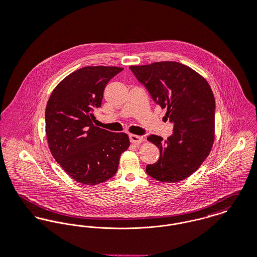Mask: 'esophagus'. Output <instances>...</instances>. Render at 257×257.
<instances>
[{"instance_id": "obj_1", "label": "esophagus", "mask_w": 257, "mask_h": 257, "mask_svg": "<svg viewBox=\"0 0 257 257\" xmlns=\"http://www.w3.org/2000/svg\"><path fill=\"white\" fill-rule=\"evenodd\" d=\"M130 141L133 144H136V145H139L141 143L144 142V138L142 136H138V135H130Z\"/></svg>"}]
</instances>
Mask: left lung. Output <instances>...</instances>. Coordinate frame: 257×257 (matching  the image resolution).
Masks as SVG:
<instances>
[{"label":"left lung","instance_id":"1","mask_svg":"<svg viewBox=\"0 0 257 257\" xmlns=\"http://www.w3.org/2000/svg\"><path fill=\"white\" fill-rule=\"evenodd\" d=\"M157 104L173 122L168 140L151 135L160 159L148 165L147 173L161 182L175 183L197 171L215 140V97L211 86L196 71L178 62L164 61L130 66Z\"/></svg>","mask_w":257,"mask_h":257}]
</instances>
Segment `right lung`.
Returning <instances> with one entry per match:
<instances>
[{"label":"right lung","instance_id":"obj_1","mask_svg":"<svg viewBox=\"0 0 257 257\" xmlns=\"http://www.w3.org/2000/svg\"><path fill=\"white\" fill-rule=\"evenodd\" d=\"M123 68L87 66L64 78L45 109V132L55 161L74 180L96 185L111 178L129 146L126 133L93 125L107 83Z\"/></svg>","mask_w":257,"mask_h":257}]
</instances>
